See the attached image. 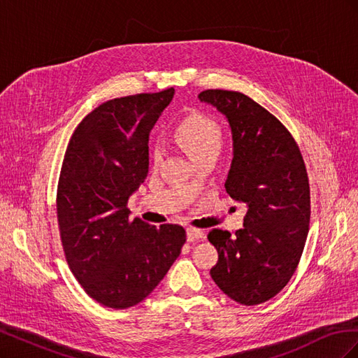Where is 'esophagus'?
Instances as JSON below:
<instances>
[{
	"mask_svg": "<svg viewBox=\"0 0 358 358\" xmlns=\"http://www.w3.org/2000/svg\"><path fill=\"white\" fill-rule=\"evenodd\" d=\"M204 231L203 230H197V229H187V239L188 242H194V241H200L204 239Z\"/></svg>",
	"mask_w": 358,
	"mask_h": 358,
	"instance_id": "1",
	"label": "esophagus"
}]
</instances>
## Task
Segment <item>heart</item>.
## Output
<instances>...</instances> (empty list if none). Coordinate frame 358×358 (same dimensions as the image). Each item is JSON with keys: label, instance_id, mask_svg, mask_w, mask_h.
Instances as JSON below:
<instances>
[{"label": "heart", "instance_id": "obj_1", "mask_svg": "<svg viewBox=\"0 0 358 358\" xmlns=\"http://www.w3.org/2000/svg\"><path fill=\"white\" fill-rule=\"evenodd\" d=\"M175 136L179 145L194 161L206 155H220L222 149V131L220 125L203 115H189L182 119L176 127ZM161 155V146L155 145L152 150L154 161L158 162Z\"/></svg>", "mask_w": 358, "mask_h": 358}]
</instances>
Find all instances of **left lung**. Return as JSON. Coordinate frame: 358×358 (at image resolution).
Listing matches in <instances>:
<instances>
[{"instance_id": "1", "label": "left lung", "mask_w": 358, "mask_h": 358, "mask_svg": "<svg viewBox=\"0 0 358 358\" xmlns=\"http://www.w3.org/2000/svg\"><path fill=\"white\" fill-rule=\"evenodd\" d=\"M199 99L229 121L233 161L225 191L248 208L243 229L208 234L218 251L210 276L234 301L259 305L288 284L305 248L310 220L305 161L279 119L248 95L206 90Z\"/></svg>"}]
</instances>
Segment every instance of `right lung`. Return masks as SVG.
<instances>
[{
	"mask_svg": "<svg viewBox=\"0 0 358 358\" xmlns=\"http://www.w3.org/2000/svg\"><path fill=\"white\" fill-rule=\"evenodd\" d=\"M175 90L100 104L74 129L59 173L57 215L74 278L103 306L127 309L166 276L187 241L178 224L129 220V196L148 176L149 133Z\"/></svg>",
	"mask_w": 358,
	"mask_h": 358,
	"instance_id": "1",
	"label": "right lung"
}]
</instances>
